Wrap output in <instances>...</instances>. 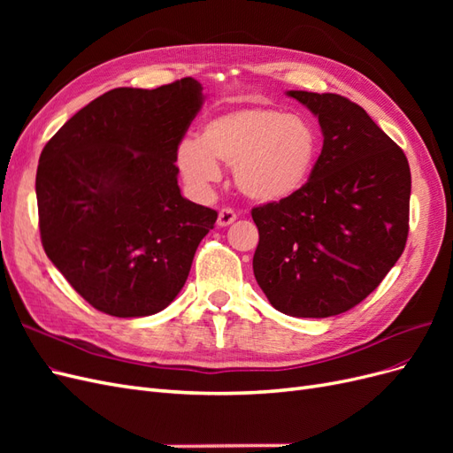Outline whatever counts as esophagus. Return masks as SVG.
<instances>
[{
  "mask_svg": "<svg viewBox=\"0 0 453 453\" xmlns=\"http://www.w3.org/2000/svg\"><path fill=\"white\" fill-rule=\"evenodd\" d=\"M236 211L230 210V208H223L221 211H219V217H217V225L219 226H228L236 221Z\"/></svg>",
  "mask_w": 453,
  "mask_h": 453,
  "instance_id": "34e87169",
  "label": "esophagus"
}]
</instances>
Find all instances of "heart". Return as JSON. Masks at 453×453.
<instances>
[{
  "instance_id": "b5f03b06",
  "label": "heart",
  "mask_w": 453,
  "mask_h": 453,
  "mask_svg": "<svg viewBox=\"0 0 453 453\" xmlns=\"http://www.w3.org/2000/svg\"><path fill=\"white\" fill-rule=\"evenodd\" d=\"M319 149V130L308 117L272 107H240L205 120L198 140L177 147L175 164L198 196L219 181L217 162H225L245 198L278 203L306 187Z\"/></svg>"
}]
</instances>
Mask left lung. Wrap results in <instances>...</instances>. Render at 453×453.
<instances>
[{"mask_svg":"<svg viewBox=\"0 0 453 453\" xmlns=\"http://www.w3.org/2000/svg\"><path fill=\"white\" fill-rule=\"evenodd\" d=\"M287 96L318 117L323 149L298 195L253 208V272L278 311L321 319L357 306L403 255L412 177L403 149L361 105Z\"/></svg>","mask_w":453,"mask_h":453,"instance_id":"1","label":"left lung"}]
</instances>
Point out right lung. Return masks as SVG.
Returning a JSON list of instances; mask_svg holds the SVG:
<instances>
[{
	"label": "right lung",
	"mask_w": 453,
	"mask_h": 453,
	"mask_svg": "<svg viewBox=\"0 0 453 453\" xmlns=\"http://www.w3.org/2000/svg\"><path fill=\"white\" fill-rule=\"evenodd\" d=\"M203 104L193 77L113 88L77 111L39 157L47 257L90 306L145 318L183 289L217 211L183 198L175 153Z\"/></svg>",
	"instance_id": "right-lung-1"
}]
</instances>
